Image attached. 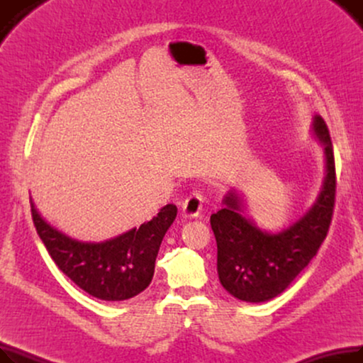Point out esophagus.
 Listing matches in <instances>:
<instances>
[{"label": "esophagus", "instance_id": "1", "mask_svg": "<svg viewBox=\"0 0 363 363\" xmlns=\"http://www.w3.org/2000/svg\"><path fill=\"white\" fill-rule=\"evenodd\" d=\"M203 208V194L200 191H194L189 194L182 203V212L185 218H197Z\"/></svg>", "mask_w": 363, "mask_h": 363}]
</instances>
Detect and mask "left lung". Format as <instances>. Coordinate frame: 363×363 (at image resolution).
Segmentation results:
<instances>
[{"mask_svg":"<svg viewBox=\"0 0 363 363\" xmlns=\"http://www.w3.org/2000/svg\"><path fill=\"white\" fill-rule=\"evenodd\" d=\"M313 135L325 152L327 175L313 206L281 233L263 231L242 213L235 189L225 207L211 216L218 244V275L223 289L238 300L268 301L279 296L306 268L325 240L335 203V162L327 123L315 114Z\"/></svg>","mask_w":363,"mask_h":363,"instance_id":"8db88e82","label":"left lung"}]
</instances>
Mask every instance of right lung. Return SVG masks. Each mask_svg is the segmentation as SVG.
Masks as SVG:
<instances>
[{
	"label": "right lung",
	"mask_w": 363,
	"mask_h": 363,
	"mask_svg": "<svg viewBox=\"0 0 363 363\" xmlns=\"http://www.w3.org/2000/svg\"><path fill=\"white\" fill-rule=\"evenodd\" d=\"M36 233L59 269L89 296L122 301L144 291L155 275L162 240L178 208L166 204L140 228L101 242H85L55 230L38 213L30 200Z\"/></svg>",
	"instance_id": "add662e5"
}]
</instances>
